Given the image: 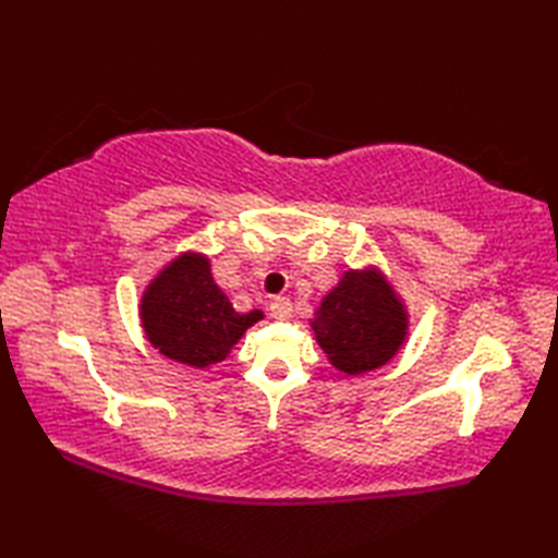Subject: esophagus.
<instances>
[{
    "label": "esophagus",
    "mask_w": 558,
    "mask_h": 558,
    "mask_svg": "<svg viewBox=\"0 0 558 558\" xmlns=\"http://www.w3.org/2000/svg\"><path fill=\"white\" fill-rule=\"evenodd\" d=\"M270 316L278 318V322H286L292 316V302L288 298H276L270 302Z\"/></svg>",
    "instance_id": "esophagus-1"
}]
</instances>
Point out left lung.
<instances>
[{
  "label": "left lung",
  "mask_w": 558,
  "mask_h": 558,
  "mask_svg": "<svg viewBox=\"0 0 558 558\" xmlns=\"http://www.w3.org/2000/svg\"><path fill=\"white\" fill-rule=\"evenodd\" d=\"M316 342L350 376L378 369L405 345L410 316L378 268L345 270L310 318Z\"/></svg>",
  "instance_id": "1"
}]
</instances>
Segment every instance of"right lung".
<instances>
[{
    "label": "right lung",
    "instance_id": "right-lung-1",
    "mask_svg": "<svg viewBox=\"0 0 558 558\" xmlns=\"http://www.w3.org/2000/svg\"><path fill=\"white\" fill-rule=\"evenodd\" d=\"M138 316L148 342L160 354L206 369L228 357L264 312H234L228 294L213 280L208 256L184 252L148 282Z\"/></svg>",
    "mask_w": 558,
    "mask_h": 558
}]
</instances>
